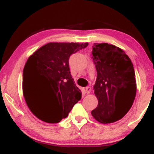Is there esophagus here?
Instances as JSON below:
<instances>
[{
    "mask_svg": "<svg viewBox=\"0 0 154 154\" xmlns=\"http://www.w3.org/2000/svg\"><path fill=\"white\" fill-rule=\"evenodd\" d=\"M91 88L89 87V86H88V87L85 88V93H87V94H89V93H91Z\"/></svg>",
    "mask_w": 154,
    "mask_h": 154,
    "instance_id": "esophagus-1",
    "label": "esophagus"
}]
</instances>
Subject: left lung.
I'll use <instances>...</instances> for the list:
<instances>
[{"label":"left lung","instance_id":"obj_1","mask_svg":"<svg viewBox=\"0 0 154 154\" xmlns=\"http://www.w3.org/2000/svg\"><path fill=\"white\" fill-rule=\"evenodd\" d=\"M92 55L97 71L93 89L98 103L91 114L100 123L115 122L125 116L135 100L133 65L125 51L108 43L93 44Z\"/></svg>","mask_w":154,"mask_h":154}]
</instances>
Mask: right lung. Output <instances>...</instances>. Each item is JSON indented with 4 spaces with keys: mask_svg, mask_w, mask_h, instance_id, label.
<instances>
[{
    "mask_svg": "<svg viewBox=\"0 0 154 154\" xmlns=\"http://www.w3.org/2000/svg\"><path fill=\"white\" fill-rule=\"evenodd\" d=\"M88 45L49 43L27 59L23 70V95L29 110L39 119L59 122L81 99L82 93L72 78L69 60Z\"/></svg>",
    "mask_w": 154,
    "mask_h": 154,
    "instance_id": "add662e5",
    "label": "right lung"
}]
</instances>
